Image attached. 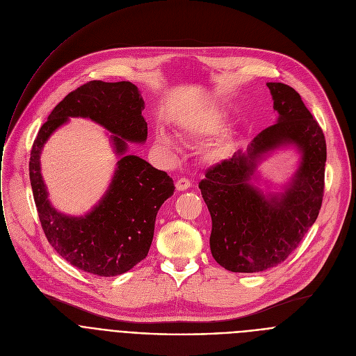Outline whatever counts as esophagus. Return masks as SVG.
Wrapping results in <instances>:
<instances>
[{"label": "esophagus", "mask_w": 356, "mask_h": 356, "mask_svg": "<svg viewBox=\"0 0 356 356\" xmlns=\"http://www.w3.org/2000/svg\"><path fill=\"white\" fill-rule=\"evenodd\" d=\"M190 180L188 179H186V177H180L177 181H176V188L179 190V191H183V190H187L188 187H190Z\"/></svg>", "instance_id": "34e87169"}]
</instances>
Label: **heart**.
<instances>
[{
    "label": "heart",
    "instance_id": "obj_1",
    "mask_svg": "<svg viewBox=\"0 0 356 356\" xmlns=\"http://www.w3.org/2000/svg\"><path fill=\"white\" fill-rule=\"evenodd\" d=\"M224 115L218 111H210L204 115L198 117L191 128H190V135L191 136H195V138H207V136H211L214 134H217L222 125H224ZM159 143L165 147H172L173 145V140L166 135V134H161L159 138H158ZM231 149V140L227 135H222L220 138H217L214 142H211L207 149H206V158L211 162H217V161H221L224 159L228 152Z\"/></svg>",
    "mask_w": 356,
    "mask_h": 356
}]
</instances>
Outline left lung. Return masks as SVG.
<instances>
[{
    "label": "left lung",
    "instance_id": "1",
    "mask_svg": "<svg viewBox=\"0 0 356 356\" xmlns=\"http://www.w3.org/2000/svg\"><path fill=\"white\" fill-rule=\"evenodd\" d=\"M276 124L264 129L248 146L211 166L198 183L213 220L210 248L227 270L264 272L286 261L316 222L324 195L327 145L321 127L300 94L283 83H268ZM302 150L300 168L284 193L265 197L247 181L256 159L280 144Z\"/></svg>",
    "mask_w": 356,
    "mask_h": 356
}]
</instances>
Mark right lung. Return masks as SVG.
Instances as JSON below:
<instances>
[{
	"label": "right lung",
	"mask_w": 356,
	"mask_h": 356,
	"mask_svg": "<svg viewBox=\"0 0 356 356\" xmlns=\"http://www.w3.org/2000/svg\"><path fill=\"white\" fill-rule=\"evenodd\" d=\"M138 87L129 81H88L69 92L40 127L31 150L29 179L42 229L59 255L70 265L97 276L128 272L147 255L161 206L173 195L175 184L135 155H124L127 140L145 142L147 124ZM69 116L90 118L114 133L123 158L100 204L86 218L58 213L47 200L38 155L47 138Z\"/></svg>",
	"instance_id": "obj_1"
}]
</instances>
